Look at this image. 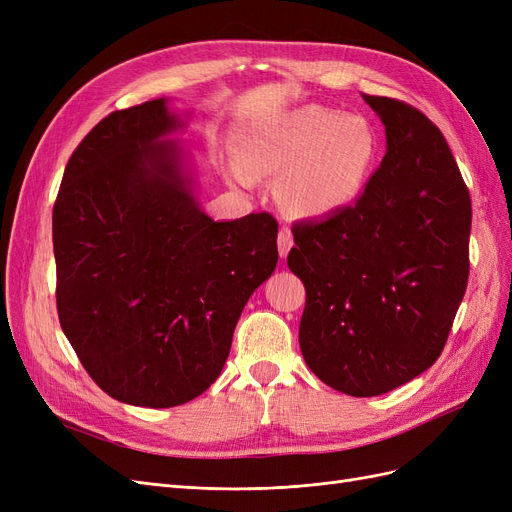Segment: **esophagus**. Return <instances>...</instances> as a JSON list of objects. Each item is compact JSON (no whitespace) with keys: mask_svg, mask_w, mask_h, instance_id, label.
Here are the masks:
<instances>
[{"mask_svg":"<svg viewBox=\"0 0 512 512\" xmlns=\"http://www.w3.org/2000/svg\"><path fill=\"white\" fill-rule=\"evenodd\" d=\"M292 247V232L288 228H282L280 235H277V250H280V258L284 260Z\"/></svg>","mask_w":512,"mask_h":512,"instance_id":"obj_1","label":"esophagus"}]
</instances>
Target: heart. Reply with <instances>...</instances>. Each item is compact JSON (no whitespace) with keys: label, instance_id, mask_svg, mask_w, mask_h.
I'll return each mask as SVG.
<instances>
[{"label":"heart","instance_id":"b5f03b06","mask_svg":"<svg viewBox=\"0 0 512 512\" xmlns=\"http://www.w3.org/2000/svg\"><path fill=\"white\" fill-rule=\"evenodd\" d=\"M380 158L376 128L361 115L301 104L252 132L237 177H277L280 203L301 218H327L352 205Z\"/></svg>","mask_w":512,"mask_h":512}]
</instances>
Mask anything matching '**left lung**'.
I'll return each instance as SVG.
<instances>
[{"mask_svg":"<svg viewBox=\"0 0 512 512\" xmlns=\"http://www.w3.org/2000/svg\"><path fill=\"white\" fill-rule=\"evenodd\" d=\"M386 156L363 196L292 226L305 284L299 346L331 389L376 397L440 356L468 286L472 203L442 132L393 98L367 96Z\"/></svg>","mask_w":512,"mask_h":512,"instance_id":"1","label":"left lung"}]
</instances>
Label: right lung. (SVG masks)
Returning <instances> with one entry per match:
<instances>
[{
	"label": "right lung",
	"instance_id": "1",
	"mask_svg": "<svg viewBox=\"0 0 512 512\" xmlns=\"http://www.w3.org/2000/svg\"><path fill=\"white\" fill-rule=\"evenodd\" d=\"M185 121L166 98L115 111L68 160L53 207L57 312L87 374L130 406L205 393L252 292L277 265V222H215L194 192Z\"/></svg>",
	"mask_w": 512,
	"mask_h": 512
}]
</instances>
